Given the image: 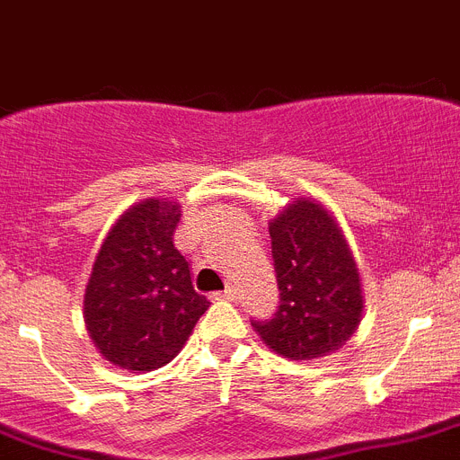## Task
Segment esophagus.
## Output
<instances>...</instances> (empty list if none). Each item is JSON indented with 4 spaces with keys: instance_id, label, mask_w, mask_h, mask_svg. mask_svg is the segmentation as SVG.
Returning a JSON list of instances; mask_svg holds the SVG:
<instances>
[{
    "instance_id": "34e87169",
    "label": "esophagus",
    "mask_w": 460,
    "mask_h": 460,
    "mask_svg": "<svg viewBox=\"0 0 460 460\" xmlns=\"http://www.w3.org/2000/svg\"><path fill=\"white\" fill-rule=\"evenodd\" d=\"M234 296H237V290H234V286H227L226 290H221V293H216V297H223V300H234Z\"/></svg>"
}]
</instances>
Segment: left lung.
<instances>
[{
    "label": "left lung",
    "instance_id": "left-lung-1",
    "mask_svg": "<svg viewBox=\"0 0 460 460\" xmlns=\"http://www.w3.org/2000/svg\"><path fill=\"white\" fill-rule=\"evenodd\" d=\"M279 307L253 328L272 351L314 360L342 349L363 314L356 261L323 204L297 198L270 223Z\"/></svg>",
    "mask_w": 460,
    "mask_h": 460
}]
</instances>
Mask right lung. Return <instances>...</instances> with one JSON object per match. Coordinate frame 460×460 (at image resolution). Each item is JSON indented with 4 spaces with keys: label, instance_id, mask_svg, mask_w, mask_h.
<instances>
[{
    "label": "right lung",
    "instance_id": "1",
    "mask_svg": "<svg viewBox=\"0 0 460 460\" xmlns=\"http://www.w3.org/2000/svg\"><path fill=\"white\" fill-rule=\"evenodd\" d=\"M181 207L144 199L109 230L85 286L84 316L95 347L123 370L151 372L181 351L211 302L192 288L174 246Z\"/></svg>",
    "mask_w": 460,
    "mask_h": 460
}]
</instances>
